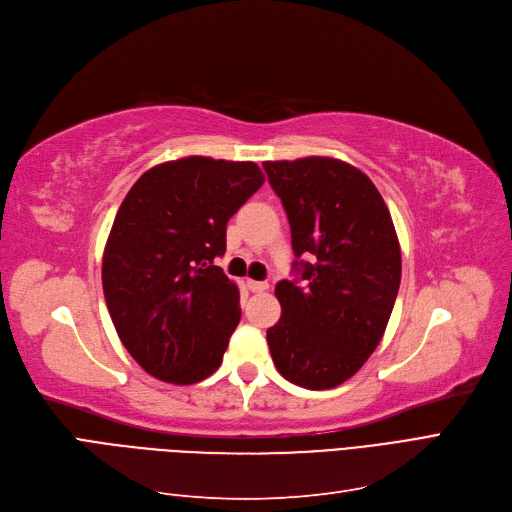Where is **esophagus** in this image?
Here are the masks:
<instances>
[{"instance_id":"obj_1","label":"esophagus","mask_w":512,"mask_h":512,"mask_svg":"<svg viewBox=\"0 0 512 512\" xmlns=\"http://www.w3.org/2000/svg\"><path fill=\"white\" fill-rule=\"evenodd\" d=\"M246 287H249V291H253V293H263L270 289L268 282H263V280H246Z\"/></svg>"}]
</instances>
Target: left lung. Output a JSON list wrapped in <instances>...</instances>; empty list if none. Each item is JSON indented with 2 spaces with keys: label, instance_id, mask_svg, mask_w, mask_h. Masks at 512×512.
Masks as SVG:
<instances>
[{
  "label": "left lung",
  "instance_id": "8db88e82",
  "mask_svg": "<svg viewBox=\"0 0 512 512\" xmlns=\"http://www.w3.org/2000/svg\"><path fill=\"white\" fill-rule=\"evenodd\" d=\"M285 206L297 278L280 280L268 329L278 373L308 388L344 384L380 344L401 285L388 206L356 166L323 156L263 162Z\"/></svg>",
  "mask_w": 512,
  "mask_h": 512
}]
</instances>
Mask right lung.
Masks as SVG:
<instances>
[{
  "label": "right lung",
  "instance_id": "1",
  "mask_svg": "<svg viewBox=\"0 0 512 512\" xmlns=\"http://www.w3.org/2000/svg\"><path fill=\"white\" fill-rule=\"evenodd\" d=\"M255 162L189 156L130 187L103 253V293L124 348L168 384L217 371L240 323L236 282L215 259L225 225L263 185Z\"/></svg>",
  "mask_w": 512,
  "mask_h": 512
}]
</instances>
